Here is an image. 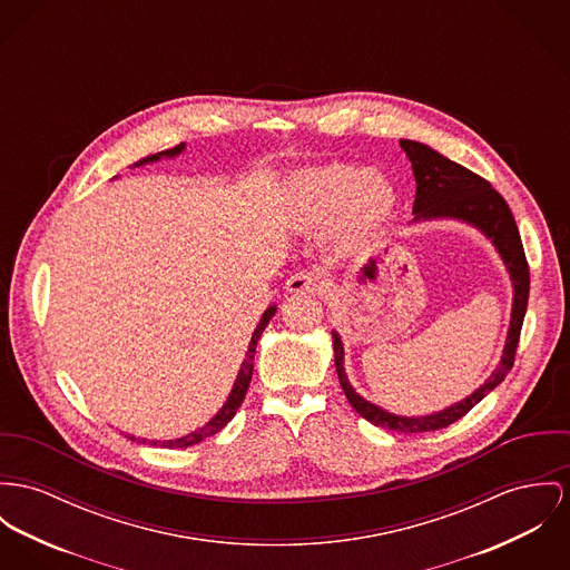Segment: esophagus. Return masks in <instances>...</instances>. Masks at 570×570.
I'll return each mask as SVG.
<instances>
[{
	"label": "esophagus",
	"instance_id": "1",
	"mask_svg": "<svg viewBox=\"0 0 570 570\" xmlns=\"http://www.w3.org/2000/svg\"><path fill=\"white\" fill-rule=\"evenodd\" d=\"M286 293L299 295V293H318L323 288V277L312 271H299L286 279Z\"/></svg>",
	"mask_w": 570,
	"mask_h": 570
}]
</instances>
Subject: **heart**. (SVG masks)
<instances>
[{"instance_id": "heart-1", "label": "heart", "mask_w": 570, "mask_h": 570, "mask_svg": "<svg viewBox=\"0 0 570 570\" xmlns=\"http://www.w3.org/2000/svg\"><path fill=\"white\" fill-rule=\"evenodd\" d=\"M291 213L304 229L325 225L332 247L350 252L375 236L393 217V184L380 169L330 163L291 176Z\"/></svg>"}]
</instances>
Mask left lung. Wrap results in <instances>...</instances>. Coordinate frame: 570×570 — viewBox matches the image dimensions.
Masks as SVG:
<instances>
[{"label":"left lung","instance_id":"1","mask_svg":"<svg viewBox=\"0 0 570 570\" xmlns=\"http://www.w3.org/2000/svg\"><path fill=\"white\" fill-rule=\"evenodd\" d=\"M401 149L405 151L407 160L412 163V171L416 179V197H414V223L419 220H462L475 229H480L483 236L492 243L499 258L505 264L508 275L512 279V318L505 336V347L501 353V360L497 368L490 373V377L483 382L478 391L464 396L462 401L423 416H403L393 414L371 401H366L362 394L355 393L351 386L350 377L345 373V347L338 336V332H332L334 343V362L336 373L341 380V386L347 394L353 410L366 419L368 423L394 430L401 434H421V432H436L458 419H462L471 407H475L485 394L494 391L508 375V371L514 364V353L519 347V336L525 318L527 299H529V266H527L525 252L521 243V234L517 227V220L512 217L505 199L485 181L483 177L475 176L473 171L464 169L462 165L444 158L430 145H423L419 140H399Z\"/></svg>","mask_w":570,"mask_h":570}]
</instances>
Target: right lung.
Segmentation results:
<instances>
[{"instance_id": "obj_1", "label": "right lung", "mask_w": 570, "mask_h": 570, "mask_svg": "<svg viewBox=\"0 0 570 570\" xmlns=\"http://www.w3.org/2000/svg\"><path fill=\"white\" fill-rule=\"evenodd\" d=\"M184 149H186V145L181 142V145H177L174 149H167V151H160V154L147 156V158H142V160L134 163L131 167H142V165H149V163H158L160 158H176V156H179ZM275 309H277L275 304L264 309L263 318H261V323L256 325V330H254V334H252V341H249V347L245 351V360H243L240 371H238V375H236V380H234V386H232V391L227 394V401L220 405L219 412H217V414H215V416H213L204 428H199V430H195V432H190V434H186V436H181V439L176 440H140L142 444H145V442H149V444H154V446H158V444H160V446H167V449H186V446H193V444H197V442H202V440L208 439V436H215L217 432H220V430H223V428L234 419L236 410L240 407V403H243V399H245V394H247L249 382H252V373H254V355H256V345H258V341H261V336H263L264 327H266V325H268V321L273 318ZM128 439L134 440V436L128 434Z\"/></svg>"}]
</instances>
